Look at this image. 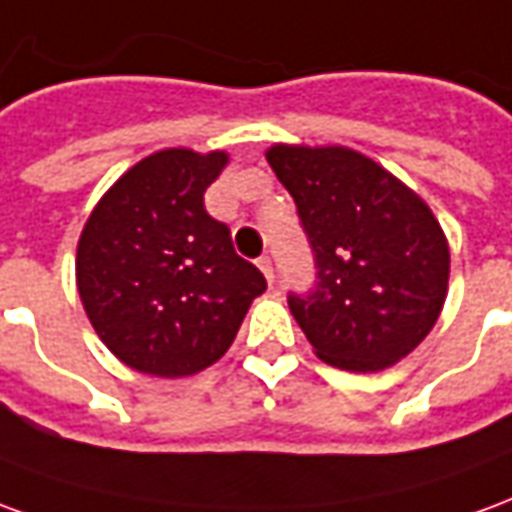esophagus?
Instances as JSON below:
<instances>
[{
	"mask_svg": "<svg viewBox=\"0 0 512 512\" xmlns=\"http://www.w3.org/2000/svg\"><path fill=\"white\" fill-rule=\"evenodd\" d=\"M259 267H262V273H264V278H267V281H270V284H273V281H275L273 259H270V256H259Z\"/></svg>",
	"mask_w": 512,
	"mask_h": 512,
	"instance_id": "1",
	"label": "esophagus"
}]
</instances>
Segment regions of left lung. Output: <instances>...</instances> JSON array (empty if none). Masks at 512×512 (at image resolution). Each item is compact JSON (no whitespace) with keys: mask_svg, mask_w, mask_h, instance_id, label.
I'll use <instances>...</instances> for the list:
<instances>
[{"mask_svg":"<svg viewBox=\"0 0 512 512\" xmlns=\"http://www.w3.org/2000/svg\"><path fill=\"white\" fill-rule=\"evenodd\" d=\"M267 162L295 198L314 284L289 308L322 361L378 372L436 325L449 248L433 212L350 148L273 146Z\"/></svg>","mask_w":512,"mask_h":512,"instance_id":"left-lung-1","label":"left lung"}]
</instances>
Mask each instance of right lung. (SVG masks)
I'll use <instances>...</instances> for the list:
<instances>
[{"label":"right lung","mask_w":512,"mask_h":512,"mask_svg":"<svg viewBox=\"0 0 512 512\" xmlns=\"http://www.w3.org/2000/svg\"><path fill=\"white\" fill-rule=\"evenodd\" d=\"M226 154L170 148L137 162L93 209L76 284L101 342L137 372L181 378L226 353L267 289L204 192Z\"/></svg>","instance_id":"right-lung-1"}]
</instances>
